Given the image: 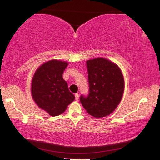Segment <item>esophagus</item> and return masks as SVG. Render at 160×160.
Masks as SVG:
<instances>
[{
	"label": "esophagus",
	"mask_w": 160,
	"mask_h": 160,
	"mask_svg": "<svg viewBox=\"0 0 160 160\" xmlns=\"http://www.w3.org/2000/svg\"><path fill=\"white\" fill-rule=\"evenodd\" d=\"M75 97H76V100H78V99H79V94L76 93L75 94Z\"/></svg>",
	"instance_id": "34e87169"
}]
</instances>
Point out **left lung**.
Wrapping results in <instances>:
<instances>
[{"label":"left lung","mask_w":160,"mask_h":160,"mask_svg":"<svg viewBox=\"0 0 160 160\" xmlns=\"http://www.w3.org/2000/svg\"><path fill=\"white\" fill-rule=\"evenodd\" d=\"M89 94L80 100L87 113L95 118L110 115L123 96L124 80L121 69L110 60L97 58L87 61Z\"/></svg>","instance_id":"obj_1"}]
</instances>
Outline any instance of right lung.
Masks as SVG:
<instances>
[{
	"label": "right lung",
	"mask_w": 160,
	"mask_h": 160,
	"mask_svg": "<svg viewBox=\"0 0 160 160\" xmlns=\"http://www.w3.org/2000/svg\"><path fill=\"white\" fill-rule=\"evenodd\" d=\"M67 65L65 61L49 60L40 66L33 75L31 89L33 99L52 116L63 113L75 100L62 78Z\"/></svg>",
	"instance_id": "add662e5"
}]
</instances>
